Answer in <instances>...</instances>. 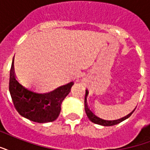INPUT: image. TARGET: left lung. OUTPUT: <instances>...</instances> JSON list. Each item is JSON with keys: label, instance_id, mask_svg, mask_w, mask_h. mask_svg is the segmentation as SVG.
I'll list each match as a JSON object with an SVG mask.
<instances>
[{"label": "left lung", "instance_id": "left-lung-1", "mask_svg": "<svg viewBox=\"0 0 150 150\" xmlns=\"http://www.w3.org/2000/svg\"><path fill=\"white\" fill-rule=\"evenodd\" d=\"M88 95V90H86V95H85V111L86 115H87L88 118L90 119V120L92 121L93 123H97V124H100V125L102 126H113L116 125V124H118V123H121L122 121L125 120L126 119L129 118L130 116L132 115V113L134 112V111L135 110V108L134 109V111H132L130 114H128L127 116H124L123 118L118 119V120H104V119L100 118L99 116H98L97 115L94 114L93 111L91 110L89 107H88L87 102H86V97Z\"/></svg>", "mask_w": 150, "mask_h": 150}]
</instances>
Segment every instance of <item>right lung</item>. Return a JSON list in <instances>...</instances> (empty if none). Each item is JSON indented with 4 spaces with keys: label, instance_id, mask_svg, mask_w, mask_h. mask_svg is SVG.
<instances>
[{
    "label": "right lung",
    "instance_id": "obj_1",
    "mask_svg": "<svg viewBox=\"0 0 150 150\" xmlns=\"http://www.w3.org/2000/svg\"><path fill=\"white\" fill-rule=\"evenodd\" d=\"M14 57L10 69L9 92L17 112L22 116L36 123H48L57 120L61 110L60 105L70 93L74 83L60 86L49 93H40L26 87L16 79Z\"/></svg>",
    "mask_w": 150,
    "mask_h": 150
}]
</instances>
